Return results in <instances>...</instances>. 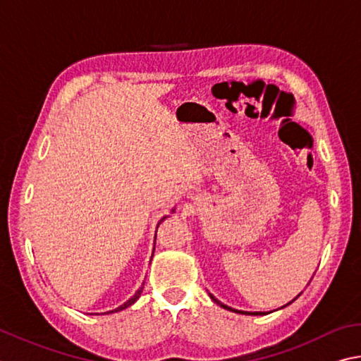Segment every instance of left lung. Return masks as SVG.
I'll use <instances>...</instances> for the list:
<instances>
[{"label": "left lung", "instance_id": "1", "mask_svg": "<svg viewBox=\"0 0 361 361\" xmlns=\"http://www.w3.org/2000/svg\"><path fill=\"white\" fill-rule=\"evenodd\" d=\"M209 298H212V300L214 301V303H218L219 306H222V307H224V310H228V311H232V312H238V314H249V316H264V314H268V312H247V311H240V310H233V307H231V306H227V305H224V303H221V301H219L218 298H214L212 293H209ZM295 298H297V297H295ZM295 298H293V300H295ZM293 300H292V301H293ZM292 301H289V303H287V305H290V303H292ZM287 305H284V306H287ZM284 306H283V307H284Z\"/></svg>", "mask_w": 361, "mask_h": 361}]
</instances>
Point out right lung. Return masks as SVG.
Instances as JSON below:
<instances>
[{
  "mask_svg": "<svg viewBox=\"0 0 361 361\" xmlns=\"http://www.w3.org/2000/svg\"><path fill=\"white\" fill-rule=\"evenodd\" d=\"M170 213H175V208H172V212H170ZM166 218H169V216H164V218L158 222V226L161 224V222L164 221V219H166ZM154 252V251H153ZM152 257H153V255H152ZM143 286H145V284H142V287H139V290H137L134 295H133V297H130L128 301H124V303L121 305V306H118L116 307V310H112V311H109V312H104V314H112V312H118V311H123V310H126V307H129L130 305H134L135 303V301H137V298H139L140 297V293H142V290H143Z\"/></svg>",
  "mask_w": 361,
  "mask_h": 361,
  "instance_id": "right-lung-1",
  "label": "right lung"
}]
</instances>
